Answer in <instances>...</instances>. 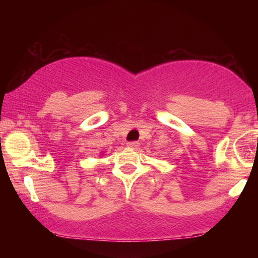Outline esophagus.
I'll return each mask as SVG.
<instances>
[{"instance_id":"1","label":"esophagus","mask_w":258,"mask_h":258,"mask_svg":"<svg viewBox=\"0 0 258 258\" xmlns=\"http://www.w3.org/2000/svg\"><path fill=\"white\" fill-rule=\"evenodd\" d=\"M140 146V143L138 141H131L127 143V147L133 148V149H137V148Z\"/></svg>"}]
</instances>
